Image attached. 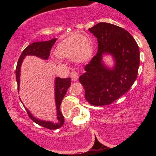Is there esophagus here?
<instances>
[{"instance_id":"obj_1","label":"esophagus","mask_w":156,"mask_h":156,"mask_svg":"<svg viewBox=\"0 0 156 156\" xmlns=\"http://www.w3.org/2000/svg\"><path fill=\"white\" fill-rule=\"evenodd\" d=\"M70 76L71 78H72V80H77L78 78V73L77 72H76V71H72V72L70 73Z\"/></svg>"}]
</instances>
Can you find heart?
Wrapping results in <instances>:
<instances>
[{
    "label": "heart",
    "instance_id": "heart-1",
    "mask_svg": "<svg viewBox=\"0 0 156 156\" xmlns=\"http://www.w3.org/2000/svg\"><path fill=\"white\" fill-rule=\"evenodd\" d=\"M55 53L58 57L69 58L77 63H83L93 54L91 41L85 34L73 33L57 44Z\"/></svg>",
    "mask_w": 156,
    "mask_h": 156
}]
</instances>
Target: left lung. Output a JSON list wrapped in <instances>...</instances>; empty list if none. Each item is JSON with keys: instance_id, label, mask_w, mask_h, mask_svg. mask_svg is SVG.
<instances>
[{"instance_id": "1", "label": "left lung", "mask_w": 156, "mask_h": 156, "mask_svg": "<svg viewBox=\"0 0 156 156\" xmlns=\"http://www.w3.org/2000/svg\"><path fill=\"white\" fill-rule=\"evenodd\" d=\"M89 31L96 37L98 52L84 67L85 73L79 77V81L84 87L87 101L94 106H104L126 93L136 81L140 65L139 47L133 37L117 25L99 23ZM106 54L115 60L112 69L102 61Z\"/></svg>"}]
</instances>
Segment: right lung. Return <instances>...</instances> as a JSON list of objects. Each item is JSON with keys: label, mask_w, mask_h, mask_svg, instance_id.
Wrapping results in <instances>:
<instances>
[{"label": "right lung", "mask_w": 156, "mask_h": 156, "mask_svg": "<svg viewBox=\"0 0 156 156\" xmlns=\"http://www.w3.org/2000/svg\"><path fill=\"white\" fill-rule=\"evenodd\" d=\"M57 39L54 38L48 41L35 42L30 44L23 50L21 54L19 59L18 60L16 69V78L18 84V91H19L20 85V67L23 61V59L26 56H36L42 59L47 60L50 55V51L53 45L56 43ZM71 85V78H60L59 77L56 78L55 80V101H56V106L57 110V117L56 122H51V121H44L39 120L38 118L34 117L31 114L27 108L26 111L28 113L29 117L34 122L38 124L41 126L45 127L49 129H57L61 127L65 122L64 116L62 115L60 112V105H61L63 98L67 93V89Z\"/></svg>", "instance_id": "add662e5"}]
</instances>
